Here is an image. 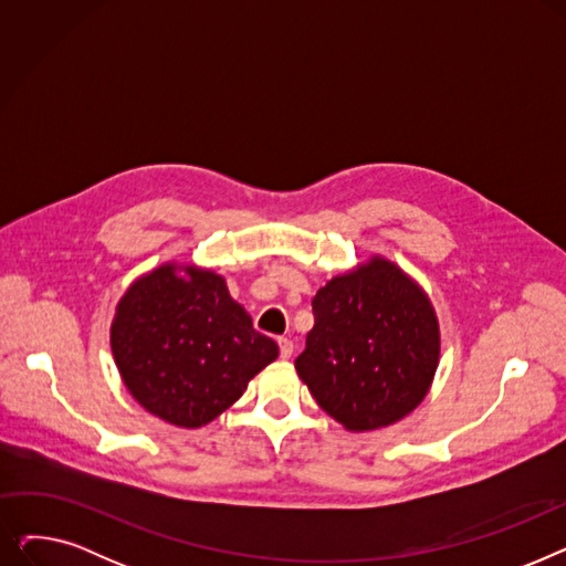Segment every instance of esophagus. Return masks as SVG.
<instances>
[{"instance_id":"obj_1","label":"esophagus","mask_w":566,"mask_h":566,"mask_svg":"<svg viewBox=\"0 0 566 566\" xmlns=\"http://www.w3.org/2000/svg\"><path fill=\"white\" fill-rule=\"evenodd\" d=\"M277 344H280V355L284 360H289L291 355H293V342L291 339H286V337H280L277 339Z\"/></svg>"}]
</instances>
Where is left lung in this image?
Wrapping results in <instances>:
<instances>
[{"label": "left lung", "mask_w": 566, "mask_h": 566, "mask_svg": "<svg viewBox=\"0 0 566 566\" xmlns=\"http://www.w3.org/2000/svg\"><path fill=\"white\" fill-rule=\"evenodd\" d=\"M314 328L295 371L348 431L399 422L427 397L440 358L427 293L399 265L371 256L312 301Z\"/></svg>", "instance_id": "8db88e82"}]
</instances>
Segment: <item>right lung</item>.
Listing matches in <instances>:
<instances>
[{
  "label": "right lung",
  "mask_w": 566,
  "mask_h": 566,
  "mask_svg": "<svg viewBox=\"0 0 566 566\" xmlns=\"http://www.w3.org/2000/svg\"><path fill=\"white\" fill-rule=\"evenodd\" d=\"M181 270L186 276L177 275ZM109 344L135 401L186 429L216 420L280 353L271 337L252 328L220 275L176 263L156 268L126 291Z\"/></svg>",
  "instance_id": "right-lung-1"
}]
</instances>
